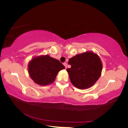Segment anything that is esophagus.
<instances>
[{
	"instance_id": "obj_1",
	"label": "esophagus",
	"mask_w": 128,
	"mask_h": 128,
	"mask_svg": "<svg viewBox=\"0 0 128 128\" xmlns=\"http://www.w3.org/2000/svg\"><path fill=\"white\" fill-rule=\"evenodd\" d=\"M63 64H64V66H65V67H66V68H67V64L66 63V62H65V63H64Z\"/></svg>"
}]
</instances>
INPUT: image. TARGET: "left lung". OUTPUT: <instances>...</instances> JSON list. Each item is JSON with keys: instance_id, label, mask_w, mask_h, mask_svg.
<instances>
[{"instance_id": "1", "label": "left lung", "mask_w": 128, "mask_h": 128, "mask_svg": "<svg viewBox=\"0 0 128 128\" xmlns=\"http://www.w3.org/2000/svg\"><path fill=\"white\" fill-rule=\"evenodd\" d=\"M70 68H67L72 85L79 89L92 87L100 78L103 64L98 54L86 51L69 59Z\"/></svg>"}]
</instances>
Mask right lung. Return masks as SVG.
Masks as SVG:
<instances>
[{
  "label": "right lung",
  "mask_w": 128,
  "mask_h": 128,
  "mask_svg": "<svg viewBox=\"0 0 128 128\" xmlns=\"http://www.w3.org/2000/svg\"><path fill=\"white\" fill-rule=\"evenodd\" d=\"M65 66L48 55L34 56L28 65L29 76L36 84L46 86L53 83L59 71Z\"/></svg>",
  "instance_id": "1"
}]
</instances>
